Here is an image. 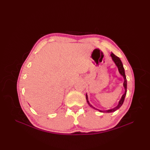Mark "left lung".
Returning <instances> with one entry per match:
<instances>
[{
  "label": "left lung",
  "mask_w": 150,
  "mask_h": 150,
  "mask_svg": "<svg viewBox=\"0 0 150 150\" xmlns=\"http://www.w3.org/2000/svg\"><path fill=\"white\" fill-rule=\"evenodd\" d=\"M110 56L111 57V59H112L113 61L115 64V65L117 66L118 70H119V72L120 74V75H122L123 78H124V83H123V86L124 88V90H125V91H124V93L122 95V97H121L120 100H119V103H118V105L112 109H110V110H98L97 108H95L93 106H92V105L90 103V102L88 100V95L87 93L86 94V100H87V103L89 104V106L90 107H91L92 108H93V109L99 111L100 112H103V113H111V112H114V111H117V110H119V108L122 106L123 103H124V98H125V97L126 95V92H127V80H126V75H125V71H124V68L123 67V64L122 63V61H121L120 59H119V57H117L116 55H115L113 53H111Z\"/></svg>",
  "instance_id": "1"
}]
</instances>
